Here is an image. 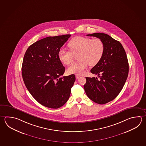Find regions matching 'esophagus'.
Here are the masks:
<instances>
[{"instance_id": "esophagus-1", "label": "esophagus", "mask_w": 146, "mask_h": 146, "mask_svg": "<svg viewBox=\"0 0 146 146\" xmlns=\"http://www.w3.org/2000/svg\"><path fill=\"white\" fill-rule=\"evenodd\" d=\"M75 76H76V79H78V78H79L80 77V76L79 75H75Z\"/></svg>"}]
</instances>
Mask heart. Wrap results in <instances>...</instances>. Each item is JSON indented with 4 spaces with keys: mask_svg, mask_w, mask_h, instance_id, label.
<instances>
[{
    "mask_svg": "<svg viewBox=\"0 0 146 146\" xmlns=\"http://www.w3.org/2000/svg\"><path fill=\"white\" fill-rule=\"evenodd\" d=\"M68 47L70 51L61 49L58 52L61 62L69 66L74 60V56L77 55V59L79 60L68 68L69 74H80L87 68L88 64L90 66H96L104 52V44L99 38L75 36L69 42Z\"/></svg>",
    "mask_w": 146,
    "mask_h": 146,
    "instance_id": "heart-1",
    "label": "heart"
}]
</instances>
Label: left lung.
<instances>
[{
  "label": "left lung",
  "instance_id": "left-lung-1",
  "mask_svg": "<svg viewBox=\"0 0 146 146\" xmlns=\"http://www.w3.org/2000/svg\"><path fill=\"white\" fill-rule=\"evenodd\" d=\"M87 36H96L103 42L104 52L99 63L90 72L99 76L86 77L84 86L86 94L92 101L104 104L117 96L123 87L129 73L127 54L119 42L107 34L94 33Z\"/></svg>",
  "mask_w": 146,
  "mask_h": 146
}]
</instances>
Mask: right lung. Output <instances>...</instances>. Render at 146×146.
Returning <instances> with one entry per match:
<instances>
[{
  "label": "right lung",
  "instance_id": "obj_1",
  "mask_svg": "<svg viewBox=\"0 0 146 146\" xmlns=\"http://www.w3.org/2000/svg\"><path fill=\"white\" fill-rule=\"evenodd\" d=\"M71 35L48 36L36 42L25 52L22 74L25 86L40 104L50 108L62 106L69 100L74 74L65 72L58 52Z\"/></svg>",
  "mask_w": 146,
  "mask_h": 146
}]
</instances>
